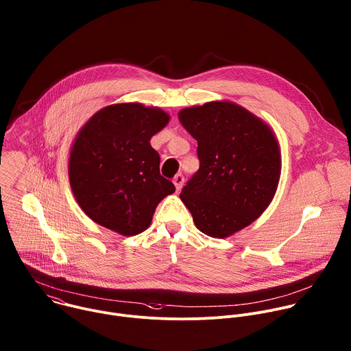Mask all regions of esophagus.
<instances>
[{"mask_svg":"<svg viewBox=\"0 0 351 351\" xmlns=\"http://www.w3.org/2000/svg\"><path fill=\"white\" fill-rule=\"evenodd\" d=\"M183 183H184V176H183L182 173H178V175L173 178V184H175V187H176L178 191L182 189Z\"/></svg>","mask_w":351,"mask_h":351,"instance_id":"esophagus-1","label":"esophagus"}]
</instances>
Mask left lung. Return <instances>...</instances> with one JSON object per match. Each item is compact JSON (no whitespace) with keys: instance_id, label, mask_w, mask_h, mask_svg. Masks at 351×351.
Masks as SVG:
<instances>
[{"instance_id":"obj_1","label":"left lung","mask_w":351,"mask_h":351,"mask_svg":"<svg viewBox=\"0 0 351 351\" xmlns=\"http://www.w3.org/2000/svg\"><path fill=\"white\" fill-rule=\"evenodd\" d=\"M179 120L197 141L199 160L180 198L204 234H234L259 217L276 194L278 142L258 117L230 101L183 108Z\"/></svg>"}]
</instances>
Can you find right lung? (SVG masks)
<instances>
[{
    "label": "right lung",
    "mask_w": 351,
    "mask_h": 351,
    "mask_svg": "<svg viewBox=\"0 0 351 351\" xmlns=\"http://www.w3.org/2000/svg\"><path fill=\"white\" fill-rule=\"evenodd\" d=\"M169 121L160 108L139 103L99 110L75 138L69 178L82 210L97 224L136 236L153 219L158 202L175 191L160 173V154L150 139Z\"/></svg>",
    "instance_id": "right-lung-1"
}]
</instances>
